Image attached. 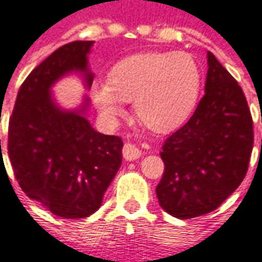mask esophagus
Segmentation results:
<instances>
[{
    "label": "esophagus",
    "instance_id": "obj_1",
    "mask_svg": "<svg viewBox=\"0 0 262 262\" xmlns=\"http://www.w3.org/2000/svg\"><path fill=\"white\" fill-rule=\"evenodd\" d=\"M122 153H123V157L126 160H137L139 157H142L143 151L140 148L135 146V144H132V143H125V146H123V150H122Z\"/></svg>",
    "mask_w": 262,
    "mask_h": 262
}]
</instances>
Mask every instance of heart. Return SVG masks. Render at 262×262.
I'll return each instance as SVG.
<instances>
[{
	"instance_id": "b5f03b06",
	"label": "heart",
	"mask_w": 262,
	"mask_h": 262,
	"mask_svg": "<svg viewBox=\"0 0 262 262\" xmlns=\"http://www.w3.org/2000/svg\"><path fill=\"white\" fill-rule=\"evenodd\" d=\"M201 90V70L192 54L140 53L120 60L106 82L92 85V99L106 122L125 114L123 102L143 125L156 132L180 126L195 108Z\"/></svg>"
}]
</instances>
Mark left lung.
Here are the masks:
<instances>
[{
	"label": "left lung",
	"mask_w": 262,
	"mask_h": 262,
	"mask_svg": "<svg viewBox=\"0 0 262 262\" xmlns=\"http://www.w3.org/2000/svg\"><path fill=\"white\" fill-rule=\"evenodd\" d=\"M208 66L205 95L160 153V206L180 219L219 208L243 182L253 151V118L242 86L210 52Z\"/></svg>",
	"instance_id": "1"
}]
</instances>
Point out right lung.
Returning a JSON list of instances; mask_svg holds the SVG:
<instances>
[{"instance_id": "1", "label": "right lung", "mask_w": 262, "mask_h": 262, "mask_svg": "<svg viewBox=\"0 0 262 262\" xmlns=\"http://www.w3.org/2000/svg\"><path fill=\"white\" fill-rule=\"evenodd\" d=\"M91 40L67 43L43 60L22 82L9 118L8 156L19 187L66 219L94 213L122 163V139L92 129L82 116L88 102L66 112L50 95L54 81L70 71H82L91 85Z\"/></svg>"}]
</instances>
